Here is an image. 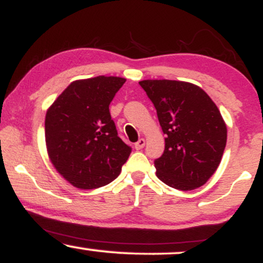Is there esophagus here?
Wrapping results in <instances>:
<instances>
[{"label": "esophagus", "instance_id": "esophagus-1", "mask_svg": "<svg viewBox=\"0 0 263 263\" xmlns=\"http://www.w3.org/2000/svg\"><path fill=\"white\" fill-rule=\"evenodd\" d=\"M144 144H146V141H144V138H140V140H138L135 143V148L136 149H142L144 147Z\"/></svg>", "mask_w": 263, "mask_h": 263}]
</instances>
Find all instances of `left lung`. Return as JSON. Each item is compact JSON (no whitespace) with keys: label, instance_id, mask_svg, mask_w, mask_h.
Returning a JSON list of instances; mask_svg holds the SVG:
<instances>
[{"label":"left lung","instance_id":"left-lung-1","mask_svg":"<svg viewBox=\"0 0 263 263\" xmlns=\"http://www.w3.org/2000/svg\"><path fill=\"white\" fill-rule=\"evenodd\" d=\"M155 105L164 152L156 174L172 188L188 192L204 185L218 170L228 128L215 102L195 84L179 80H142Z\"/></svg>","mask_w":263,"mask_h":263}]
</instances>
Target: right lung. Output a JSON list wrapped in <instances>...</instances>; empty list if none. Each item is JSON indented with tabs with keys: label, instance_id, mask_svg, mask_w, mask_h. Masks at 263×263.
Returning a JSON list of instances; mask_svg holds the SVG:
<instances>
[{
	"label": "right lung",
	"instance_id": "add662e5",
	"mask_svg": "<svg viewBox=\"0 0 263 263\" xmlns=\"http://www.w3.org/2000/svg\"><path fill=\"white\" fill-rule=\"evenodd\" d=\"M125 78L75 80L48 107L45 146L53 167L81 190L106 185L121 173L131 147L117 136L110 106Z\"/></svg>",
	"mask_w": 263,
	"mask_h": 263
}]
</instances>
